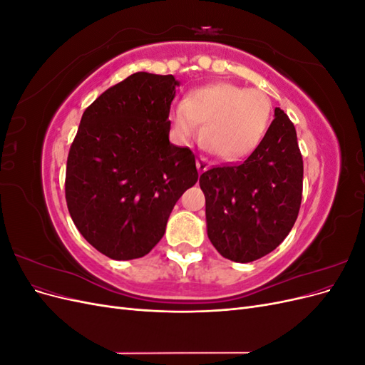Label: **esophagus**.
I'll list each match as a JSON object with an SVG mask.
<instances>
[{
  "instance_id": "esophagus-1",
  "label": "esophagus",
  "mask_w": 365,
  "mask_h": 365,
  "mask_svg": "<svg viewBox=\"0 0 365 365\" xmlns=\"http://www.w3.org/2000/svg\"><path fill=\"white\" fill-rule=\"evenodd\" d=\"M196 168H197V170H200V173H202V172H205L210 168V163L205 158L200 157V158L196 160Z\"/></svg>"
}]
</instances>
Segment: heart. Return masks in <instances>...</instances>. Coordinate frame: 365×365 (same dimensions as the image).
<instances>
[{
	"instance_id": "heart-1",
	"label": "heart",
	"mask_w": 365,
	"mask_h": 365,
	"mask_svg": "<svg viewBox=\"0 0 365 365\" xmlns=\"http://www.w3.org/2000/svg\"><path fill=\"white\" fill-rule=\"evenodd\" d=\"M271 98L259 90L233 83L207 85L192 91L170 111L175 137L187 141L201 137L215 155L228 163L248 157L267 134L271 121Z\"/></svg>"
}]
</instances>
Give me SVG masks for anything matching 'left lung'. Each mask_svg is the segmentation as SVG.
Listing matches in <instances>:
<instances>
[{"label": "left lung", "instance_id": "1", "mask_svg": "<svg viewBox=\"0 0 365 365\" xmlns=\"http://www.w3.org/2000/svg\"><path fill=\"white\" fill-rule=\"evenodd\" d=\"M260 145L235 165L200 176L207 235L220 256L248 263L277 248L292 230L303 192V158L289 117L275 108Z\"/></svg>", "mask_w": 365, "mask_h": 365}]
</instances>
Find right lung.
<instances>
[{"instance_id":"add662e5","label":"right lung","mask_w":365,"mask_h":365,"mask_svg":"<svg viewBox=\"0 0 365 365\" xmlns=\"http://www.w3.org/2000/svg\"><path fill=\"white\" fill-rule=\"evenodd\" d=\"M172 74L135 73L85 109L70 148L65 197L74 225L114 260L146 256L181 195L197 181L195 155L169 141Z\"/></svg>"}]
</instances>
